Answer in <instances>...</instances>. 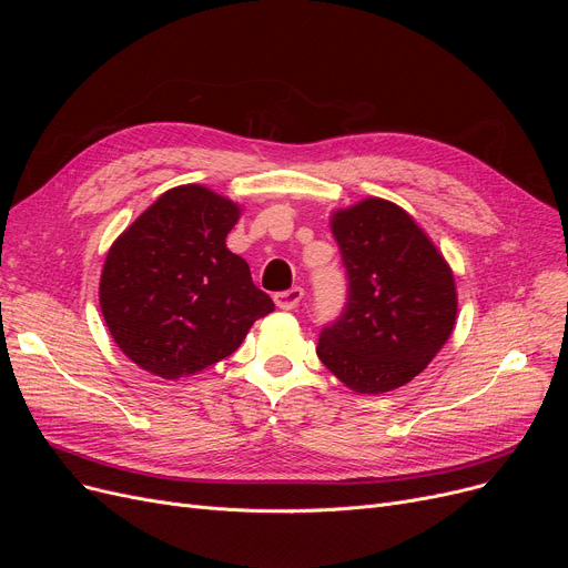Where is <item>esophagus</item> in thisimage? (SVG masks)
Segmentation results:
<instances>
[{
    "label": "esophagus",
    "instance_id": "esophagus-1",
    "mask_svg": "<svg viewBox=\"0 0 568 568\" xmlns=\"http://www.w3.org/2000/svg\"><path fill=\"white\" fill-rule=\"evenodd\" d=\"M304 300V290L302 287H290L285 292H276L274 294V302L281 311H292L300 306V302Z\"/></svg>",
    "mask_w": 568,
    "mask_h": 568
}]
</instances>
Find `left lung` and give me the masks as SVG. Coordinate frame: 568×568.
I'll use <instances>...</instances> for the list:
<instances>
[{"instance_id": "1", "label": "left lung", "mask_w": 568, "mask_h": 568, "mask_svg": "<svg viewBox=\"0 0 568 568\" xmlns=\"http://www.w3.org/2000/svg\"><path fill=\"white\" fill-rule=\"evenodd\" d=\"M347 302L322 326L317 356L356 394H384L419 375L456 324L449 264L394 202L368 197L334 214Z\"/></svg>"}]
</instances>
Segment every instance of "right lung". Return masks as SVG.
<instances>
[{
  "label": "right lung",
  "mask_w": 568,
  "mask_h": 568,
  "mask_svg": "<svg viewBox=\"0 0 568 568\" xmlns=\"http://www.w3.org/2000/svg\"><path fill=\"white\" fill-rule=\"evenodd\" d=\"M239 206L204 186L163 193L112 244L101 311L131 362L165 379L230 356L255 320L274 311L225 236Z\"/></svg>",
  "instance_id": "1"
}]
</instances>
